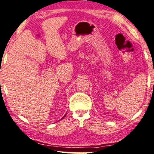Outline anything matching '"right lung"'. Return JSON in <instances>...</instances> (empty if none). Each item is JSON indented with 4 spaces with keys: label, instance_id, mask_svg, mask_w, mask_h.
Listing matches in <instances>:
<instances>
[{
    "label": "right lung",
    "instance_id": "1",
    "mask_svg": "<svg viewBox=\"0 0 154 154\" xmlns=\"http://www.w3.org/2000/svg\"><path fill=\"white\" fill-rule=\"evenodd\" d=\"M66 115H65V116H63V118H62V119H63V118H64V117H65V116H66Z\"/></svg>",
    "mask_w": 154,
    "mask_h": 154
}]
</instances>
